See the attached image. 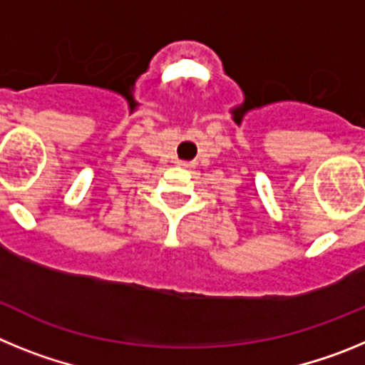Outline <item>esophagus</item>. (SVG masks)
Returning <instances> with one entry per match:
<instances>
[{
  "label": "esophagus",
  "mask_w": 365,
  "mask_h": 365,
  "mask_svg": "<svg viewBox=\"0 0 365 365\" xmlns=\"http://www.w3.org/2000/svg\"><path fill=\"white\" fill-rule=\"evenodd\" d=\"M180 166H190L188 163H180Z\"/></svg>",
  "instance_id": "obj_1"
}]
</instances>
